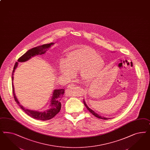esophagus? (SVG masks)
Here are the masks:
<instances>
[{
    "mask_svg": "<svg viewBox=\"0 0 150 150\" xmlns=\"http://www.w3.org/2000/svg\"><path fill=\"white\" fill-rule=\"evenodd\" d=\"M75 86L76 85L74 84H69L68 86V88L69 89H73V88H74Z\"/></svg>",
    "mask_w": 150,
    "mask_h": 150,
    "instance_id": "1",
    "label": "esophagus"
}]
</instances>
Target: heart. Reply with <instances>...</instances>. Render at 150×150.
<instances>
[{
    "instance_id": "b5f03b06",
    "label": "heart",
    "mask_w": 150,
    "mask_h": 150,
    "mask_svg": "<svg viewBox=\"0 0 150 150\" xmlns=\"http://www.w3.org/2000/svg\"><path fill=\"white\" fill-rule=\"evenodd\" d=\"M105 65L103 58L96 51L87 46H81L69 52L59 64L60 72L67 77L80 71L83 79L89 81L101 71Z\"/></svg>"
}]
</instances>
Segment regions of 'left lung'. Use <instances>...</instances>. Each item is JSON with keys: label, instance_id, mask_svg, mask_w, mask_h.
I'll return each instance as SVG.
<instances>
[{"label": "left lung", "instance_id": "8db88e82", "mask_svg": "<svg viewBox=\"0 0 150 150\" xmlns=\"http://www.w3.org/2000/svg\"><path fill=\"white\" fill-rule=\"evenodd\" d=\"M83 102H84V104L85 106H86V108L88 109V110L90 112V113H92V115H93L95 116L96 117H97V118H100V119H103V120H108V119H110V118H105V117H102L101 116L98 115L96 113H95L94 111H93L91 109H90L89 107H88V106H87V105L86 104V102H85L84 100L83 101Z\"/></svg>", "mask_w": 150, "mask_h": 150}]
</instances>
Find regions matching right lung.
<instances>
[{"label":"right lung","mask_w":150,"mask_h":150,"mask_svg":"<svg viewBox=\"0 0 150 150\" xmlns=\"http://www.w3.org/2000/svg\"><path fill=\"white\" fill-rule=\"evenodd\" d=\"M52 44H54V43L43 44L42 45H40L38 47L31 49L21 56L18 59V62H25L27 60H30L32 57H33L34 56L44 54L47 51V49L50 47ZM17 65H18V62H16L13 67V69L12 73V81H13V75L15 69L17 68ZM12 87H13V95L15 101L27 115H28V116L33 118L34 119L41 120H50L53 117H54L60 112L61 108V101L62 97L63 96L64 94V89H56L54 90L52 94L51 103L49 106V109L47 110V111L39 112L30 110L28 109L25 108L23 106L21 105L20 104V103L18 101L17 98L15 96V94L14 93L13 81H12Z\"/></svg>","instance_id":"add662e5"}]
</instances>
